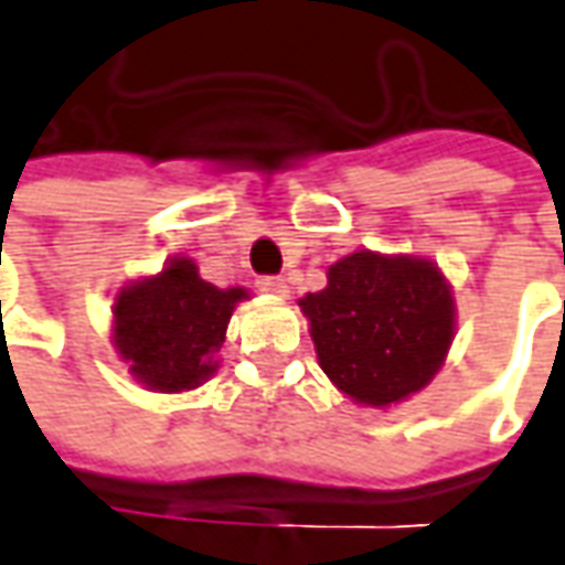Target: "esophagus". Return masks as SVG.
<instances>
[{
  "label": "esophagus",
  "instance_id": "34e87169",
  "mask_svg": "<svg viewBox=\"0 0 565 565\" xmlns=\"http://www.w3.org/2000/svg\"><path fill=\"white\" fill-rule=\"evenodd\" d=\"M256 287H259L263 294H268V297H278V299H284L287 294H290V287H287V281H284V278H259V281H256Z\"/></svg>",
  "mask_w": 565,
  "mask_h": 565
}]
</instances>
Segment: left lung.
<instances>
[{"label":"left lung","instance_id":"left-lung-1","mask_svg":"<svg viewBox=\"0 0 565 565\" xmlns=\"http://www.w3.org/2000/svg\"><path fill=\"white\" fill-rule=\"evenodd\" d=\"M331 383L359 405L390 408L420 393L455 340V297L436 263L359 250L299 299Z\"/></svg>","mask_w":565,"mask_h":565}]
</instances>
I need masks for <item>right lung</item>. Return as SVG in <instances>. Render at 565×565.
<instances>
[{
  "mask_svg": "<svg viewBox=\"0 0 565 565\" xmlns=\"http://www.w3.org/2000/svg\"><path fill=\"white\" fill-rule=\"evenodd\" d=\"M241 299L244 287L222 290L203 281L194 259L175 256L114 297V347L148 390L185 393L216 374V352Z\"/></svg>",
  "mask_w": 565,
  "mask_h": 565,
  "instance_id": "add662e5",
  "label": "right lung"
}]
</instances>
